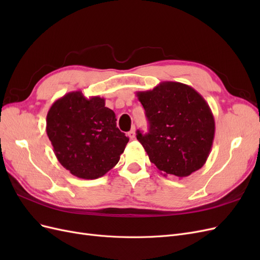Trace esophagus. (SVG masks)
Here are the masks:
<instances>
[{"label":"esophagus","instance_id":"esophagus-1","mask_svg":"<svg viewBox=\"0 0 260 260\" xmlns=\"http://www.w3.org/2000/svg\"><path fill=\"white\" fill-rule=\"evenodd\" d=\"M128 136L130 139H136V129L133 128L131 131L128 132Z\"/></svg>","mask_w":260,"mask_h":260}]
</instances>
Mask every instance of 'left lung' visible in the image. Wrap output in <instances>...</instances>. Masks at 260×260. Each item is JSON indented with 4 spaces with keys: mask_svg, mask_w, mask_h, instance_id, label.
Wrapping results in <instances>:
<instances>
[{
    "mask_svg": "<svg viewBox=\"0 0 260 260\" xmlns=\"http://www.w3.org/2000/svg\"><path fill=\"white\" fill-rule=\"evenodd\" d=\"M149 123L137 139L164 176H190L206 162L215 137V118L207 102L192 86L164 81L137 92Z\"/></svg>",
    "mask_w": 260,
    "mask_h": 260,
    "instance_id": "1",
    "label": "left lung"
}]
</instances>
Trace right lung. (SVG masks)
I'll return each mask as SVG.
<instances>
[{
    "mask_svg": "<svg viewBox=\"0 0 260 260\" xmlns=\"http://www.w3.org/2000/svg\"><path fill=\"white\" fill-rule=\"evenodd\" d=\"M116 120L104 98L86 99L73 91L55 101L46 115V133L61 166L85 180L107 174L129 142Z\"/></svg>",
    "mask_w": 260,
    "mask_h": 260,
    "instance_id": "obj_1",
    "label": "right lung"
}]
</instances>
